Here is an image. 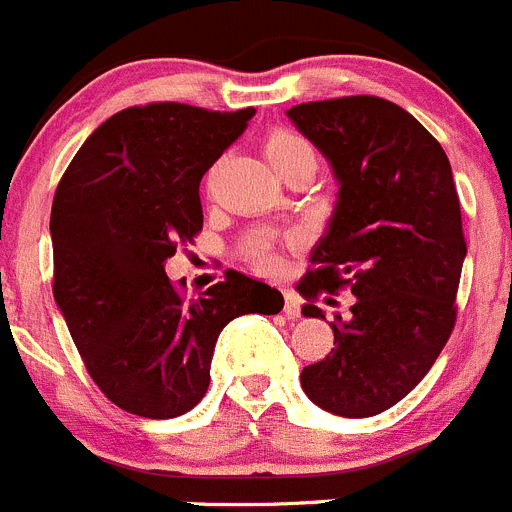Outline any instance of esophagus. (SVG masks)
<instances>
[{
    "label": "esophagus",
    "mask_w": 512,
    "mask_h": 512,
    "mask_svg": "<svg viewBox=\"0 0 512 512\" xmlns=\"http://www.w3.org/2000/svg\"><path fill=\"white\" fill-rule=\"evenodd\" d=\"M284 314L289 319H299L301 316V299L294 291H284Z\"/></svg>",
    "instance_id": "esophagus-1"
}]
</instances>
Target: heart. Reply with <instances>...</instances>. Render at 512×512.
I'll use <instances>...</instances> for the list:
<instances>
[{
	"label": "heart",
	"instance_id": "obj_1",
	"mask_svg": "<svg viewBox=\"0 0 512 512\" xmlns=\"http://www.w3.org/2000/svg\"><path fill=\"white\" fill-rule=\"evenodd\" d=\"M264 153L266 158H269V163L274 165L281 175L289 173L291 168H296V165L301 163H316V155L314 150H311V145L306 143V140H301L296 133L284 128H276L266 135ZM253 259H256L259 269L269 271V274H276V271L281 269V261L276 259L274 253L266 246H261Z\"/></svg>",
	"mask_w": 512,
	"mask_h": 512
}]
</instances>
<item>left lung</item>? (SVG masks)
<instances>
[{
  "mask_svg": "<svg viewBox=\"0 0 512 512\" xmlns=\"http://www.w3.org/2000/svg\"><path fill=\"white\" fill-rule=\"evenodd\" d=\"M339 180L329 228L296 284L314 299L352 289L349 319L332 321L334 349L301 372L306 397L339 417H372L422 382L457 319L467 243L442 145L394 102L337 97L286 110Z\"/></svg>",
  "mask_w": 512,
  "mask_h": 512,
  "instance_id": "obj_1",
  "label": "left lung"
}]
</instances>
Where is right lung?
<instances>
[{
    "label": "right lung",
    "instance_id": "right-lung-1",
    "mask_svg": "<svg viewBox=\"0 0 512 512\" xmlns=\"http://www.w3.org/2000/svg\"><path fill=\"white\" fill-rule=\"evenodd\" d=\"M253 113L183 102L128 107L82 143L57 183L55 301L92 382L130 415H186L211 382L223 326L284 309L281 291L241 271L198 296L165 276L175 248L203 228V173Z\"/></svg>",
    "mask_w": 512,
    "mask_h": 512
}]
</instances>
